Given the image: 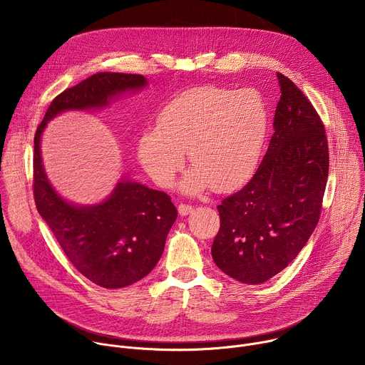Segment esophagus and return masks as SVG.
<instances>
[{"label": "esophagus", "mask_w": 365, "mask_h": 365, "mask_svg": "<svg viewBox=\"0 0 365 365\" xmlns=\"http://www.w3.org/2000/svg\"><path fill=\"white\" fill-rule=\"evenodd\" d=\"M178 211H179L180 217H186V215H189V214L193 211V206H192V205H187V203H180V205L178 206Z\"/></svg>", "instance_id": "obj_1"}]
</instances>
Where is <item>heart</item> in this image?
<instances>
[{"mask_svg":"<svg viewBox=\"0 0 365 365\" xmlns=\"http://www.w3.org/2000/svg\"><path fill=\"white\" fill-rule=\"evenodd\" d=\"M269 131L262 96L251 89L221 86L189 89L160 111L155 128L138 138V159L160 186L169 187L183 168L185 150L195 166L182 189L218 192L245 182L257 168Z\"/></svg>","mask_w":365,"mask_h":365,"instance_id":"1","label":"heart"}]
</instances>
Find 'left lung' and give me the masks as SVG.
<instances>
[{
	"instance_id": "obj_1",
	"label": "left lung",
	"mask_w": 365,
	"mask_h": 365,
	"mask_svg": "<svg viewBox=\"0 0 365 365\" xmlns=\"http://www.w3.org/2000/svg\"><path fill=\"white\" fill-rule=\"evenodd\" d=\"M274 133L251 180L227 196L212 244L215 264L232 279L264 283L300 252L319 222L329 170L324 123L304 93L277 73Z\"/></svg>"
}]
</instances>
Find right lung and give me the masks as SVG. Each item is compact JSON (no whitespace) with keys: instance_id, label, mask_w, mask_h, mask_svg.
I'll return each instance as SVG.
<instances>
[{"instance_id":"obj_1","label":"right lung","mask_w":365,"mask_h":365,"mask_svg":"<svg viewBox=\"0 0 365 365\" xmlns=\"http://www.w3.org/2000/svg\"><path fill=\"white\" fill-rule=\"evenodd\" d=\"M145 83V78L135 73H95L51 101L34 134L33 193L37 211L73 267L106 289L130 286L154 269L178 218L176 206L166 192L124 179L99 205L68 203L46 178L40 137L47 121L59 113L107 106L114 95Z\"/></svg>"}]
</instances>
